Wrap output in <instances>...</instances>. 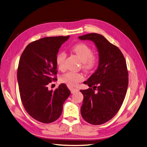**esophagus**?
<instances>
[{
    "label": "esophagus",
    "mask_w": 147,
    "mask_h": 147,
    "mask_svg": "<svg viewBox=\"0 0 147 147\" xmlns=\"http://www.w3.org/2000/svg\"><path fill=\"white\" fill-rule=\"evenodd\" d=\"M70 91H71V93H72V94L78 91V90H79L78 88H72V87L70 88Z\"/></svg>",
    "instance_id": "esophagus-1"
}]
</instances>
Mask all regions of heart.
Segmentation results:
<instances>
[{"instance_id":"b5f03b06","label":"heart","mask_w":147,"mask_h":147,"mask_svg":"<svg viewBox=\"0 0 147 147\" xmlns=\"http://www.w3.org/2000/svg\"><path fill=\"white\" fill-rule=\"evenodd\" d=\"M72 51L75 53L82 61V68L86 72L94 69L98 63V59L92 54V49L84 43H78L72 47ZM66 55L61 52L56 56V63L60 70L65 69V60ZM84 80V75L82 73L68 72L61 75V81L70 86H76L78 83Z\"/></svg>"}]
</instances>
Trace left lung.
I'll use <instances>...</instances> for the list:
<instances>
[{
    "instance_id": "left-lung-1",
    "label": "left lung",
    "mask_w": 147,
    "mask_h": 147,
    "mask_svg": "<svg viewBox=\"0 0 147 147\" xmlns=\"http://www.w3.org/2000/svg\"><path fill=\"white\" fill-rule=\"evenodd\" d=\"M78 38L92 41L99 52L98 68L84 82L90 88L80 92L83 95V118L99 125L118 113L125 98L129 82L126 62L121 50L103 35L91 33Z\"/></svg>"
}]
</instances>
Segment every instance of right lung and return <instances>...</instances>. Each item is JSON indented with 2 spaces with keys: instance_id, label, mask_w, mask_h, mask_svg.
Wrapping results in <instances>:
<instances>
[{
  "instance_id": "add662e5",
  "label": "right lung",
  "mask_w": 147,
  "mask_h": 147,
  "mask_svg": "<svg viewBox=\"0 0 147 147\" xmlns=\"http://www.w3.org/2000/svg\"><path fill=\"white\" fill-rule=\"evenodd\" d=\"M69 38V35L40 38L29 43L20 57L17 78L22 104L31 117L41 123L58 119L70 94L64 83L55 91L48 88L49 83L57 80L56 57Z\"/></svg>"
}]
</instances>
